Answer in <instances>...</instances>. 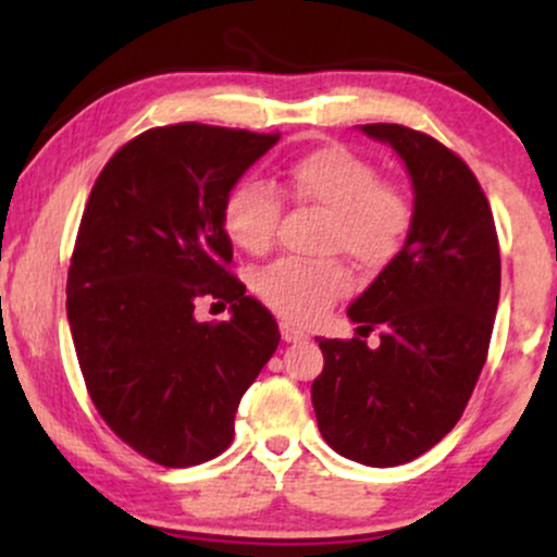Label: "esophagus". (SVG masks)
<instances>
[{
  "label": "esophagus",
  "mask_w": 557,
  "mask_h": 557,
  "mask_svg": "<svg viewBox=\"0 0 557 557\" xmlns=\"http://www.w3.org/2000/svg\"><path fill=\"white\" fill-rule=\"evenodd\" d=\"M280 332H283L285 343H300V341H306V337H309L304 330H298L296 324H290V322L280 324Z\"/></svg>",
  "instance_id": "obj_1"
}]
</instances>
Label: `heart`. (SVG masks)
<instances>
[{
    "label": "heart",
    "mask_w": 557,
    "mask_h": 557,
    "mask_svg": "<svg viewBox=\"0 0 557 557\" xmlns=\"http://www.w3.org/2000/svg\"><path fill=\"white\" fill-rule=\"evenodd\" d=\"M280 194L287 201L309 203L330 214L324 251L348 253L363 270H380L398 257L411 203L398 185L380 181L369 159L345 146L330 144L306 151L283 170ZM283 198L259 181L238 183L222 207V225L235 246L261 253L277 233ZM350 290V272L343 261L277 259L257 274V293L290 322H314Z\"/></svg>",
    "instance_id": "1"
}]
</instances>
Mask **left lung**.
Wrapping results in <instances>:
<instances>
[{
    "label": "left lung",
    "instance_id": "left-lung-1",
    "mask_svg": "<svg viewBox=\"0 0 557 557\" xmlns=\"http://www.w3.org/2000/svg\"><path fill=\"white\" fill-rule=\"evenodd\" d=\"M406 162L413 183L408 238L350 304L361 337H319L324 369L311 385L319 432L363 466H400L461 419L487 361L500 298V246L487 196L456 151L406 125H361Z\"/></svg>",
    "mask_w": 557,
    "mask_h": 557
}]
</instances>
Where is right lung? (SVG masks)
Listing matches in <instances>:
<instances>
[{
	"label": "right lung",
	"mask_w": 557,
	"mask_h": 557,
	"mask_svg": "<svg viewBox=\"0 0 557 557\" xmlns=\"http://www.w3.org/2000/svg\"><path fill=\"white\" fill-rule=\"evenodd\" d=\"M280 133L151 127L104 164L67 270V319L88 395L107 426L170 469L212 461L277 350V322L230 272L222 207ZM222 297L227 323H196Z\"/></svg>",
	"instance_id": "obj_1"
}]
</instances>
